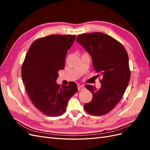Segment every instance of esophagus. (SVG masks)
<instances>
[{
    "instance_id": "obj_1",
    "label": "esophagus",
    "mask_w": 150,
    "mask_h": 150,
    "mask_svg": "<svg viewBox=\"0 0 150 150\" xmlns=\"http://www.w3.org/2000/svg\"><path fill=\"white\" fill-rule=\"evenodd\" d=\"M85 89V87L84 86H78V90L79 91H82V90H84Z\"/></svg>"
}]
</instances>
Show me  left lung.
I'll return each mask as SVG.
<instances>
[{
  "mask_svg": "<svg viewBox=\"0 0 150 150\" xmlns=\"http://www.w3.org/2000/svg\"><path fill=\"white\" fill-rule=\"evenodd\" d=\"M76 41L90 54L93 69L103 78L100 89L85 86L92 93L93 99L84 104V110L94 116L106 115L120 102L129 84L128 53L121 43L102 33L80 34Z\"/></svg>",
  "mask_w": 150,
  "mask_h": 150,
  "instance_id": "left-lung-1",
  "label": "left lung"
}]
</instances>
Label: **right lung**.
Returning a JSON list of instances; mask_svg holds the SVG:
<instances>
[{"mask_svg":"<svg viewBox=\"0 0 150 150\" xmlns=\"http://www.w3.org/2000/svg\"><path fill=\"white\" fill-rule=\"evenodd\" d=\"M76 37L55 34L35 40L22 64V78L27 93L34 106L48 116L64 114L68 101L78 91L74 82L62 87L56 83Z\"/></svg>","mask_w":150,"mask_h":150,"instance_id":"right-lung-1","label":"right lung"}]
</instances>
